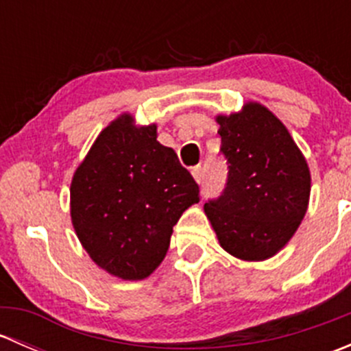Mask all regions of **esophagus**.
<instances>
[{
	"mask_svg": "<svg viewBox=\"0 0 351 351\" xmlns=\"http://www.w3.org/2000/svg\"><path fill=\"white\" fill-rule=\"evenodd\" d=\"M192 175L197 183H202V180H204V169H202V166H195V168L192 169Z\"/></svg>",
	"mask_w": 351,
	"mask_h": 351,
	"instance_id": "34e87169",
	"label": "esophagus"
}]
</instances>
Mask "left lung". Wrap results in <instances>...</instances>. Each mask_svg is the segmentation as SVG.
<instances>
[{"label":"left lung","mask_w":351,"mask_h":351,"mask_svg":"<svg viewBox=\"0 0 351 351\" xmlns=\"http://www.w3.org/2000/svg\"><path fill=\"white\" fill-rule=\"evenodd\" d=\"M215 120L229 173L205 214L229 254L263 261L290 241L306 215L309 166L284 123L256 101Z\"/></svg>","instance_id":"1"}]
</instances>
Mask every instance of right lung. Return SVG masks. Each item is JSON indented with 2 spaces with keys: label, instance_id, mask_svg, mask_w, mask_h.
I'll return each mask as SVG.
<instances>
[{
  "label": "right lung",
  "instance_id": "add662e5",
  "mask_svg": "<svg viewBox=\"0 0 351 351\" xmlns=\"http://www.w3.org/2000/svg\"><path fill=\"white\" fill-rule=\"evenodd\" d=\"M156 123L137 127L122 113L100 132L71 182V221L91 260L122 280L159 267L173 226L200 200L198 185Z\"/></svg>",
  "mask_w": 351,
  "mask_h": 351
}]
</instances>
